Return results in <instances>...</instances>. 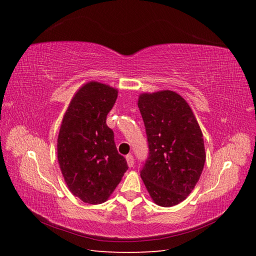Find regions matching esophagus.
Returning <instances> with one entry per match:
<instances>
[{
    "mask_svg": "<svg viewBox=\"0 0 256 256\" xmlns=\"http://www.w3.org/2000/svg\"><path fill=\"white\" fill-rule=\"evenodd\" d=\"M126 160H127V164L129 168H132L134 166V159L132 154H127Z\"/></svg>",
    "mask_w": 256,
    "mask_h": 256,
    "instance_id": "obj_1",
    "label": "esophagus"
}]
</instances>
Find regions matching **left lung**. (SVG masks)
<instances>
[{"instance_id":"1","label":"left lung","mask_w":256,"mask_h":256,"mask_svg":"<svg viewBox=\"0 0 256 256\" xmlns=\"http://www.w3.org/2000/svg\"><path fill=\"white\" fill-rule=\"evenodd\" d=\"M148 142L141 170L154 203L171 207L194 189L206 160L203 134L187 102L173 90L141 94L138 100Z\"/></svg>"}]
</instances>
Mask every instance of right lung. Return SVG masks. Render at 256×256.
Returning a JSON list of instances; mask_svg holds the SVG:
<instances>
[{
  "label": "right lung",
  "mask_w": 256,
  "mask_h": 256,
  "mask_svg": "<svg viewBox=\"0 0 256 256\" xmlns=\"http://www.w3.org/2000/svg\"><path fill=\"white\" fill-rule=\"evenodd\" d=\"M118 90L92 81L76 92L58 138V159L72 194L84 203L102 204L110 198L128 170L118 154L106 115Z\"/></svg>",
  "instance_id": "right-lung-1"
}]
</instances>
